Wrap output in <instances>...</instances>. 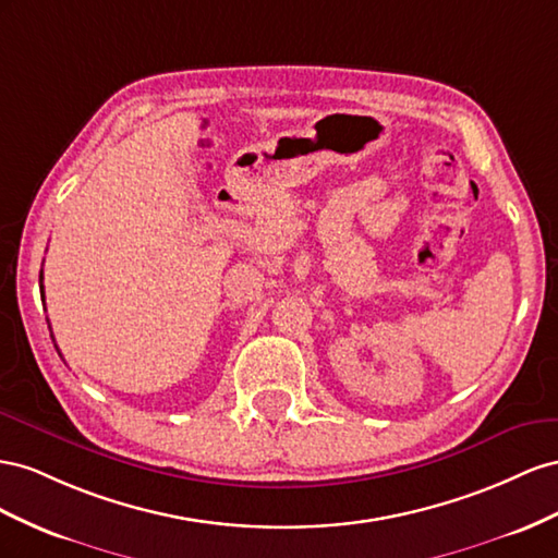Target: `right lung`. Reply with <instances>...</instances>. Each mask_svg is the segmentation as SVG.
<instances>
[{"mask_svg": "<svg viewBox=\"0 0 558 558\" xmlns=\"http://www.w3.org/2000/svg\"><path fill=\"white\" fill-rule=\"evenodd\" d=\"M39 280H44V278H41V276H39ZM41 296H44V284H41Z\"/></svg>", "mask_w": 558, "mask_h": 558, "instance_id": "right-lung-1", "label": "right lung"}]
</instances>
